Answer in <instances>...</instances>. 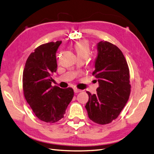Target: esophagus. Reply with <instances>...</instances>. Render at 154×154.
Wrapping results in <instances>:
<instances>
[{
    "label": "esophagus",
    "mask_w": 154,
    "mask_h": 154,
    "mask_svg": "<svg viewBox=\"0 0 154 154\" xmlns=\"http://www.w3.org/2000/svg\"><path fill=\"white\" fill-rule=\"evenodd\" d=\"M74 93L76 94V93H79V92H82V90L76 89V88H74Z\"/></svg>",
    "instance_id": "obj_1"
}]
</instances>
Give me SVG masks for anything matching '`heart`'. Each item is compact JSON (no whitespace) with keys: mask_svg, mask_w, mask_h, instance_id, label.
<instances>
[{"mask_svg":"<svg viewBox=\"0 0 154 154\" xmlns=\"http://www.w3.org/2000/svg\"><path fill=\"white\" fill-rule=\"evenodd\" d=\"M74 49L78 57H87L90 53V46L86 40H80L74 44Z\"/></svg>","mask_w":154,"mask_h":154,"instance_id":"heart-1","label":"heart"}]
</instances>
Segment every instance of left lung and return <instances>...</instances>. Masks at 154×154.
<instances>
[{
	"mask_svg": "<svg viewBox=\"0 0 154 154\" xmlns=\"http://www.w3.org/2000/svg\"><path fill=\"white\" fill-rule=\"evenodd\" d=\"M98 57L92 75L98 79L96 94L89 96L85 108L91 120L104 125L111 123L120 114L129 99L130 70L123 53L113 44H98Z\"/></svg>",
	"mask_w": 154,
	"mask_h": 154,
	"instance_id": "1",
	"label": "left lung"
}]
</instances>
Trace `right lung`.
I'll return each mask as SVG.
<instances>
[{
    "instance_id": "1",
    "label": "right lung",
    "mask_w": 154,
    "mask_h": 154,
    "mask_svg": "<svg viewBox=\"0 0 154 154\" xmlns=\"http://www.w3.org/2000/svg\"><path fill=\"white\" fill-rule=\"evenodd\" d=\"M61 40L38 46L27 58L23 71L24 98L36 116L47 123L64 118L74 96L71 88L52 86V74L57 70L56 53Z\"/></svg>"
}]
</instances>
